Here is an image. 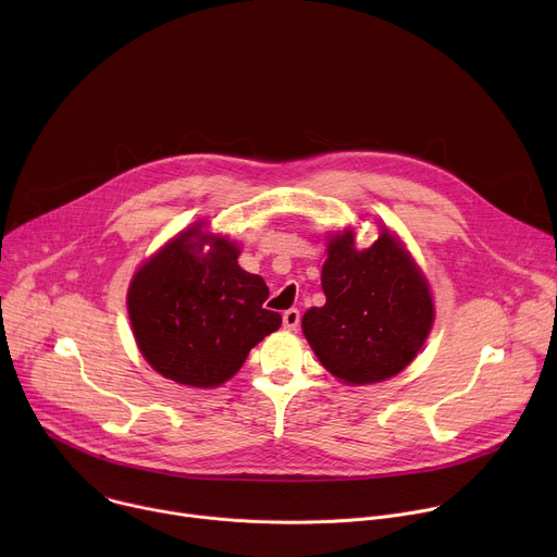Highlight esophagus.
I'll list each match as a JSON object with an SVG mask.
<instances>
[{
	"label": "esophagus",
	"mask_w": 557,
	"mask_h": 557,
	"mask_svg": "<svg viewBox=\"0 0 557 557\" xmlns=\"http://www.w3.org/2000/svg\"><path fill=\"white\" fill-rule=\"evenodd\" d=\"M282 322H284V329L286 331H297L299 322H301V314L297 308H288L284 314H282Z\"/></svg>",
	"instance_id": "34e87169"
}]
</instances>
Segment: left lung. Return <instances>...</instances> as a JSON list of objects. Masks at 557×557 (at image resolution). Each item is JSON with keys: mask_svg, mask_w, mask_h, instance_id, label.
<instances>
[{"mask_svg": "<svg viewBox=\"0 0 557 557\" xmlns=\"http://www.w3.org/2000/svg\"><path fill=\"white\" fill-rule=\"evenodd\" d=\"M326 253V304L301 317L312 352L350 385L399 374L419 355L434 324L425 275L385 226L368 249H357L355 231L344 228L329 237Z\"/></svg>", "mask_w": 557, "mask_h": 557, "instance_id": "1", "label": "left lung"}]
</instances>
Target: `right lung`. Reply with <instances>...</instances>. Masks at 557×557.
<instances>
[{
    "mask_svg": "<svg viewBox=\"0 0 557 557\" xmlns=\"http://www.w3.org/2000/svg\"><path fill=\"white\" fill-rule=\"evenodd\" d=\"M202 228H185L136 271L127 312L138 350L158 374L215 387L280 329L282 314L264 308L269 288L237 264V245Z\"/></svg>",
    "mask_w": 557,
    "mask_h": 557,
    "instance_id": "1",
    "label": "right lung"
}]
</instances>
